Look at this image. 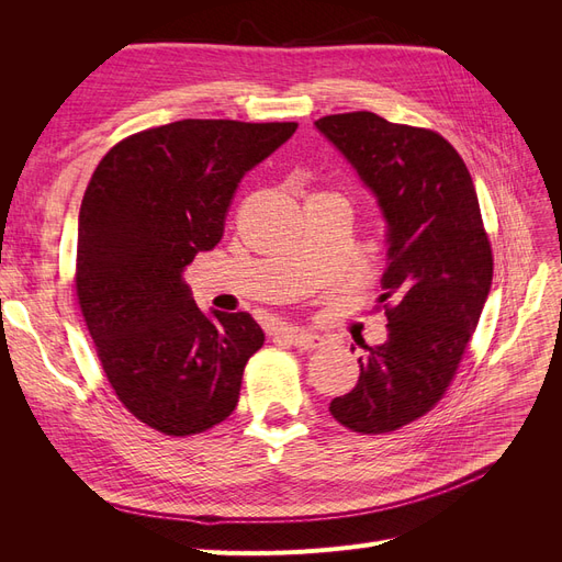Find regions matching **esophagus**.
Returning <instances> with one entry per match:
<instances>
[{
	"instance_id": "esophagus-1",
	"label": "esophagus",
	"mask_w": 562,
	"mask_h": 562,
	"mask_svg": "<svg viewBox=\"0 0 562 562\" xmlns=\"http://www.w3.org/2000/svg\"><path fill=\"white\" fill-rule=\"evenodd\" d=\"M279 335L285 337L288 342H291L297 349H302V351H314V349H318L323 345V339L318 335L307 333V330H302V328H288V326H283V328H279Z\"/></svg>"
}]
</instances>
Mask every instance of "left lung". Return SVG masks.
Here are the masks:
<instances>
[{
  "label": "left lung",
  "mask_w": 562,
  "mask_h": 562,
  "mask_svg": "<svg viewBox=\"0 0 562 562\" xmlns=\"http://www.w3.org/2000/svg\"><path fill=\"white\" fill-rule=\"evenodd\" d=\"M316 128L378 196L389 225L375 310L389 337L363 345L361 375L330 415L356 434H389L446 396L492 285L479 194L459 151L431 128L372 112L321 116Z\"/></svg>",
  "instance_id": "1"
}]
</instances>
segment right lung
<instances>
[{
  "mask_svg": "<svg viewBox=\"0 0 562 562\" xmlns=\"http://www.w3.org/2000/svg\"><path fill=\"white\" fill-rule=\"evenodd\" d=\"M295 122L182 119L119 140L83 192L77 300L98 361L126 411L166 436H194L239 403L265 345L250 314H203L184 267L225 229L236 184Z\"/></svg>",
  "mask_w": 562,
  "mask_h": 562,
  "instance_id": "obj_1",
  "label": "right lung"
}]
</instances>
